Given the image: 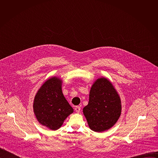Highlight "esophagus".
<instances>
[{"instance_id":"1","label":"esophagus","mask_w":158,"mask_h":158,"mask_svg":"<svg viewBox=\"0 0 158 158\" xmlns=\"http://www.w3.org/2000/svg\"><path fill=\"white\" fill-rule=\"evenodd\" d=\"M74 109L77 112H79L81 110V106H76L74 107Z\"/></svg>"}]
</instances>
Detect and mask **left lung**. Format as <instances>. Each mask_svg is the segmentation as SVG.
<instances>
[{
    "instance_id": "obj_1",
    "label": "left lung",
    "mask_w": 158,
    "mask_h": 158,
    "mask_svg": "<svg viewBox=\"0 0 158 158\" xmlns=\"http://www.w3.org/2000/svg\"><path fill=\"white\" fill-rule=\"evenodd\" d=\"M83 112L89 127L95 132L104 131L116 124L121 115V103L109 81L103 77L95 82Z\"/></svg>"
}]
</instances>
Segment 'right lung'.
I'll list each match as a JSON object with an SVG mask.
<instances>
[{
	"label": "right lung",
	"mask_w": 158,
	"mask_h": 158,
	"mask_svg": "<svg viewBox=\"0 0 158 158\" xmlns=\"http://www.w3.org/2000/svg\"><path fill=\"white\" fill-rule=\"evenodd\" d=\"M61 84L57 77L48 80L34 98L33 107L37 119L52 130L58 129L74 110L62 94Z\"/></svg>",
	"instance_id": "add662e5"
}]
</instances>
